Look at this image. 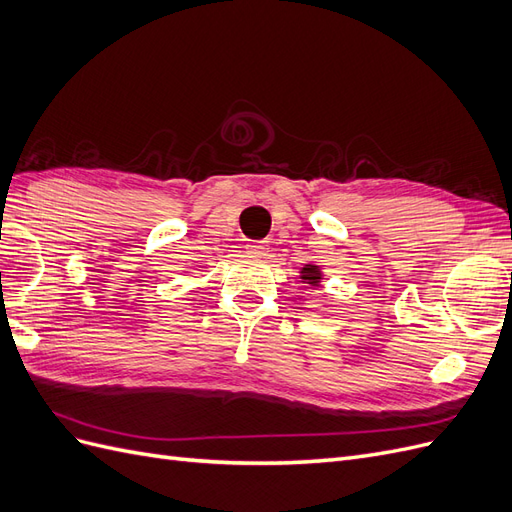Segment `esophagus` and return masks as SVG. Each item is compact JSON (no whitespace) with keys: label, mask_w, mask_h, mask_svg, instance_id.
<instances>
[{"label":"esophagus","mask_w":512,"mask_h":512,"mask_svg":"<svg viewBox=\"0 0 512 512\" xmlns=\"http://www.w3.org/2000/svg\"><path fill=\"white\" fill-rule=\"evenodd\" d=\"M245 250L254 256H265L269 252V243L267 241H250L245 245Z\"/></svg>","instance_id":"1"}]
</instances>
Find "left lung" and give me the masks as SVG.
<instances>
[{
  "label": "left lung",
  "instance_id": "obj_1",
  "mask_svg": "<svg viewBox=\"0 0 512 512\" xmlns=\"http://www.w3.org/2000/svg\"><path fill=\"white\" fill-rule=\"evenodd\" d=\"M301 280H305L309 286H320L322 271L318 265H305L301 269Z\"/></svg>",
  "mask_w": 512,
  "mask_h": 512
}]
</instances>
